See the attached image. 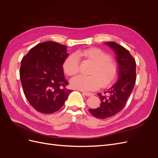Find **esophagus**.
<instances>
[{
  "instance_id": "esophagus-1",
  "label": "esophagus",
  "mask_w": 158,
  "mask_h": 158,
  "mask_svg": "<svg viewBox=\"0 0 158 158\" xmlns=\"http://www.w3.org/2000/svg\"><path fill=\"white\" fill-rule=\"evenodd\" d=\"M82 94L85 95V96L87 97H89V96H92L94 95L92 93H89V92H82Z\"/></svg>"
}]
</instances>
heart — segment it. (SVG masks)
Here are the masks:
<instances>
[{"label": "heart", "mask_w": 158, "mask_h": 158, "mask_svg": "<svg viewBox=\"0 0 158 158\" xmlns=\"http://www.w3.org/2000/svg\"><path fill=\"white\" fill-rule=\"evenodd\" d=\"M79 56H84L94 63L89 76L78 75L70 80L72 88L81 91H93L113 84L118 77V67L112 57L106 52L96 47L88 48L67 56L63 63L64 74L73 76L79 70Z\"/></svg>", "instance_id": "1"}]
</instances>
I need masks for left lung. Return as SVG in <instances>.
Masks as SVG:
<instances>
[{
  "label": "left lung",
  "mask_w": 158,
  "mask_h": 158,
  "mask_svg": "<svg viewBox=\"0 0 158 158\" xmlns=\"http://www.w3.org/2000/svg\"><path fill=\"white\" fill-rule=\"evenodd\" d=\"M106 44L111 47L117 55L118 78L104 94H98L102 102L100 107L89 109L93 116L102 119L115 115L121 111L136 82V61L129 51L117 43L106 42Z\"/></svg>",
  "instance_id": "1"
}]
</instances>
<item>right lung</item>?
<instances>
[{
	"mask_svg": "<svg viewBox=\"0 0 158 158\" xmlns=\"http://www.w3.org/2000/svg\"><path fill=\"white\" fill-rule=\"evenodd\" d=\"M66 47L53 41L37 44L23 57L20 77L26 97L37 111L55 113L64 105L73 90L64 78L63 63Z\"/></svg>",
	"mask_w": 158,
	"mask_h": 158,
	"instance_id": "obj_1",
	"label": "right lung"
}]
</instances>
